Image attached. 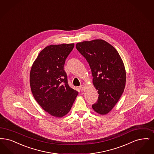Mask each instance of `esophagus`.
<instances>
[{
	"label": "esophagus",
	"mask_w": 154,
	"mask_h": 154,
	"mask_svg": "<svg viewBox=\"0 0 154 154\" xmlns=\"http://www.w3.org/2000/svg\"><path fill=\"white\" fill-rule=\"evenodd\" d=\"M84 89H85V86H84V85H81L80 86V89L81 90V91H84Z\"/></svg>",
	"instance_id": "1"
}]
</instances>
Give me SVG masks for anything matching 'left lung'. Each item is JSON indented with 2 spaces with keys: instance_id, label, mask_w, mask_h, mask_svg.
Wrapping results in <instances>:
<instances>
[{
  "instance_id": "obj_1",
  "label": "left lung",
  "mask_w": 154,
  "mask_h": 154,
  "mask_svg": "<svg viewBox=\"0 0 154 154\" xmlns=\"http://www.w3.org/2000/svg\"><path fill=\"white\" fill-rule=\"evenodd\" d=\"M76 49L88 62L93 84L99 94L92 108L99 114L106 115L116 104L125 88L126 72L123 60L116 49L103 39L77 43Z\"/></svg>"
}]
</instances>
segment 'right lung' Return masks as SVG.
Returning <instances> with one entry per match:
<instances>
[{
	"mask_svg": "<svg viewBox=\"0 0 154 154\" xmlns=\"http://www.w3.org/2000/svg\"><path fill=\"white\" fill-rule=\"evenodd\" d=\"M74 43L51 45L34 62L30 73L32 95L44 111L62 117L70 111L79 92L68 85L63 67Z\"/></svg>",
	"mask_w": 154,
	"mask_h": 154,
	"instance_id": "add662e5",
	"label": "right lung"
}]
</instances>
